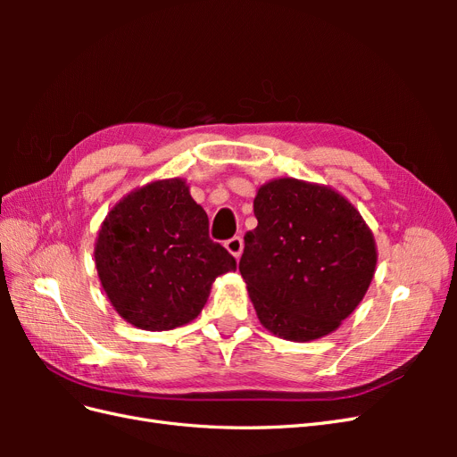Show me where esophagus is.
<instances>
[{"label":"esophagus","instance_id":"esophagus-1","mask_svg":"<svg viewBox=\"0 0 457 457\" xmlns=\"http://www.w3.org/2000/svg\"><path fill=\"white\" fill-rule=\"evenodd\" d=\"M225 247L228 250V253H232L237 259H240L242 252H244V240L240 237H234L230 240L225 242Z\"/></svg>","mask_w":457,"mask_h":457}]
</instances>
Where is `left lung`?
<instances>
[{
  "instance_id": "left-lung-1",
  "label": "left lung",
  "mask_w": 457,
  "mask_h": 457,
  "mask_svg": "<svg viewBox=\"0 0 457 457\" xmlns=\"http://www.w3.org/2000/svg\"><path fill=\"white\" fill-rule=\"evenodd\" d=\"M253 213L240 274L262 328L297 343L336 331L376 274L361 212L331 187L282 177L259 187Z\"/></svg>"
}]
</instances>
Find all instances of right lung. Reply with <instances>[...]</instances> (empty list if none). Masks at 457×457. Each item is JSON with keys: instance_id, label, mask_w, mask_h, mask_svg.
<instances>
[{"instance_id": "add662e5", "label": "right lung", "mask_w": 457, "mask_h": 457, "mask_svg": "<svg viewBox=\"0 0 457 457\" xmlns=\"http://www.w3.org/2000/svg\"><path fill=\"white\" fill-rule=\"evenodd\" d=\"M207 225L181 177L135 188L108 212L95 242V267L123 320L165 331L202 312L217 276L237 269L225 247L210 240Z\"/></svg>"}]
</instances>
